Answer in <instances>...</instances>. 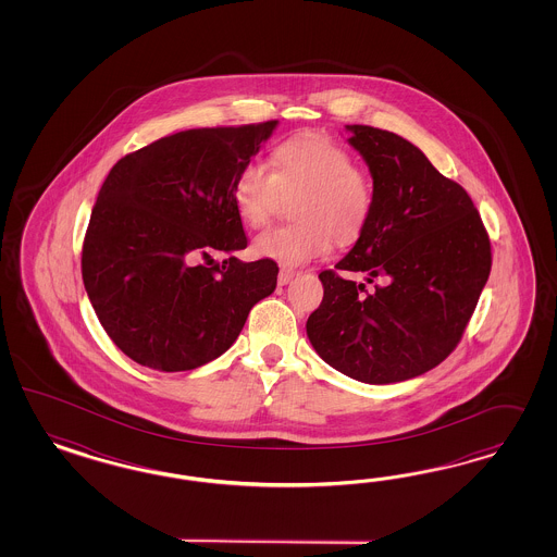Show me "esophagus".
I'll use <instances>...</instances> for the list:
<instances>
[{
    "mask_svg": "<svg viewBox=\"0 0 557 557\" xmlns=\"http://www.w3.org/2000/svg\"><path fill=\"white\" fill-rule=\"evenodd\" d=\"M294 275H296V273L292 270L280 271V275H277V284H280V286H286V284L292 282V277H294Z\"/></svg>",
    "mask_w": 557,
    "mask_h": 557,
    "instance_id": "obj_1",
    "label": "esophagus"
}]
</instances>
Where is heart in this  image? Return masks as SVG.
Returning <instances> with one entry per match:
<instances>
[{"mask_svg":"<svg viewBox=\"0 0 557 557\" xmlns=\"http://www.w3.org/2000/svg\"><path fill=\"white\" fill-rule=\"evenodd\" d=\"M284 198H296L289 208L296 224L261 233L253 255L298 268L329 253L333 236L347 245L363 233L375 189L347 149L322 136H296L271 151L270 168L249 161L233 184L236 212L251 228L263 226Z\"/></svg>","mask_w":557,"mask_h":557,"instance_id":"b5f03b06","label":"heart"}]
</instances>
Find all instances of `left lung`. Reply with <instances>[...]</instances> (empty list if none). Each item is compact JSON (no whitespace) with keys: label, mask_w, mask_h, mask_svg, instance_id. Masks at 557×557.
<instances>
[{"label":"left lung","mask_w":557,"mask_h":557,"mask_svg":"<svg viewBox=\"0 0 557 557\" xmlns=\"http://www.w3.org/2000/svg\"><path fill=\"white\" fill-rule=\"evenodd\" d=\"M349 145L370 168V222L335 270L306 333L322 359L366 384L433 370L463 335L492 268L472 198L403 136L351 124ZM361 270L385 284L368 293L339 275Z\"/></svg>","instance_id":"1"}]
</instances>
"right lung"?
<instances>
[{
  "label": "right lung",
  "mask_w": 557,
  "mask_h": 557,
  "mask_svg": "<svg viewBox=\"0 0 557 557\" xmlns=\"http://www.w3.org/2000/svg\"><path fill=\"white\" fill-rule=\"evenodd\" d=\"M277 120L191 128L122 157L91 210L82 251L85 292L108 337L159 371L196 370L224 354L277 263H243L247 236L233 200L236 173Z\"/></svg>",
  "instance_id": "add662e5"
}]
</instances>
